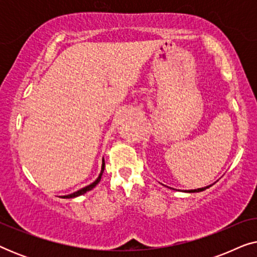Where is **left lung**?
I'll list each match as a JSON object with an SVG mask.
<instances>
[{"label": "left lung", "mask_w": 257, "mask_h": 257, "mask_svg": "<svg viewBox=\"0 0 257 257\" xmlns=\"http://www.w3.org/2000/svg\"><path fill=\"white\" fill-rule=\"evenodd\" d=\"M209 186H207V187H202V188H198V189H191V191H188L189 193H195V192H201V191H205L206 188H208Z\"/></svg>", "instance_id": "left-lung-1"}]
</instances>
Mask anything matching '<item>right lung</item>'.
<instances>
[{
  "label": "right lung",
  "mask_w": 257,
  "mask_h": 257,
  "mask_svg": "<svg viewBox=\"0 0 257 257\" xmlns=\"http://www.w3.org/2000/svg\"><path fill=\"white\" fill-rule=\"evenodd\" d=\"M104 168H105V163H104V160H103V165H101V172H100L99 177L97 178V180H96V181L92 182V184L89 185V186H86V187H84V188H82V189H79V191H77V192H75V193H72V194L65 195L64 198H66V199H70V198H76V196H79V195L85 194L86 192H89V191H91V189H92V188L96 187V186L98 185V182L100 181L101 175H103V172H104Z\"/></svg>",
  "instance_id": "right-lung-1"
}]
</instances>
